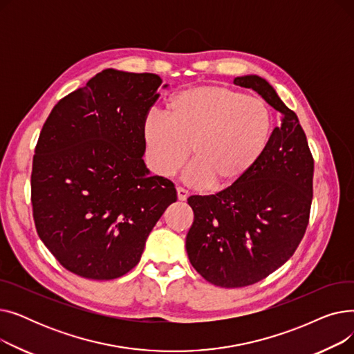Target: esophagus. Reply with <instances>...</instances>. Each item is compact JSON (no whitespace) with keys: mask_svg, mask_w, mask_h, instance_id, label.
Segmentation results:
<instances>
[{"mask_svg":"<svg viewBox=\"0 0 354 354\" xmlns=\"http://www.w3.org/2000/svg\"><path fill=\"white\" fill-rule=\"evenodd\" d=\"M176 192H178V199L179 201H187L188 196H189V192L185 189V188H182V187H178Z\"/></svg>","mask_w":354,"mask_h":354,"instance_id":"34e87169","label":"esophagus"}]
</instances>
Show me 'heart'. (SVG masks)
Masks as SVG:
<instances>
[{"mask_svg":"<svg viewBox=\"0 0 354 354\" xmlns=\"http://www.w3.org/2000/svg\"><path fill=\"white\" fill-rule=\"evenodd\" d=\"M272 129L264 99L218 84L182 90L167 103V118L149 111L142 139L151 169L174 176L191 156L185 180L228 188L263 156Z\"/></svg>","mask_w":354,"mask_h":354,"instance_id":"obj_1","label":"heart"}]
</instances>
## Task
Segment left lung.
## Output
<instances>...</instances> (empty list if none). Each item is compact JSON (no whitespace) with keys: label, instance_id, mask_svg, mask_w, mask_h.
Masks as SVG:
<instances>
[{"label":"left lung","instance_id":"1","mask_svg":"<svg viewBox=\"0 0 354 354\" xmlns=\"http://www.w3.org/2000/svg\"><path fill=\"white\" fill-rule=\"evenodd\" d=\"M280 111L263 156L232 187L188 198L194 224L187 235L192 267L214 286L238 288L264 280L292 257L306 234L314 159L299 118L258 76L236 77Z\"/></svg>","mask_w":354,"mask_h":354}]
</instances>
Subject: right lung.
I'll list each match as a JSON object with an SVG mask.
<instances>
[{
	"instance_id": "right-lung-1",
	"label": "right lung",
	"mask_w": 354,
	"mask_h": 354,
	"mask_svg": "<svg viewBox=\"0 0 354 354\" xmlns=\"http://www.w3.org/2000/svg\"><path fill=\"white\" fill-rule=\"evenodd\" d=\"M160 84L153 73L103 70L55 104L41 129L31 172L34 224L73 274L113 280L129 272L178 199L174 182L149 175L142 159V120Z\"/></svg>"
}]
</instances>
